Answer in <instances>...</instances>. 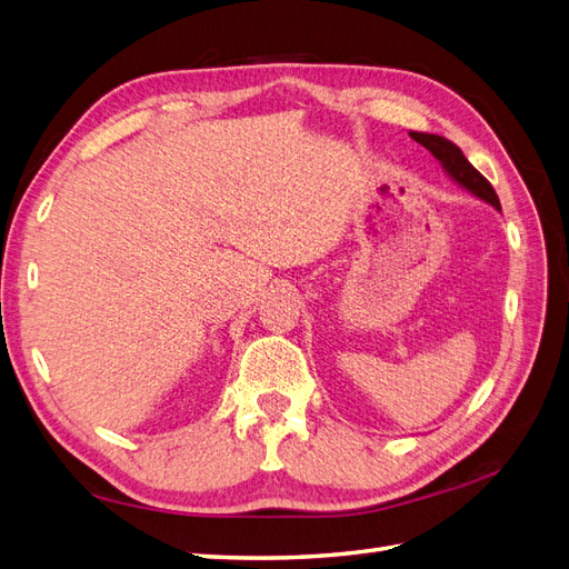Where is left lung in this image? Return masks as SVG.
Returning <instances> with one entry per match:
<instances>
[{
    "label": "left lung",
    "mask_w": 569,
    "mask_h": 569,
    "mask_svg": "<svg viewBox=\"0 0 569 569\" xmlns=\"http://www.w3.org/2000/svg\"><path fill=\"white\" fill-rule=\"evenodd\" d=\"M410 137L416 142H420L425 149L432 151L435 159L441 161V166L449 170V176L456 182H460L465 189H470L472 194L489 201L491 206H496L498 211H501V201H498V194H496V189L491 187V182L485 176H481L468 159H465V153L453 142L446 140V137L427 134V132H410Z\"/></svg>",
    "instance_id": "1"
}]
</instances>
